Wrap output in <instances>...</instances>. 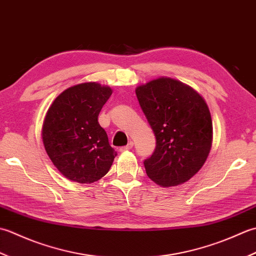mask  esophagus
Segmentation results:
<instances>
[{"instance_id": "esophagus-1", "label": "esophagus", "mask_w": 256, "mask_h": 256, "mask_svg": "<svg viewBox=\"0 0 256 256\" xmlns=\"http://www.w3.org/2000/svg\"><path fill=\"white\" fill-rule=\"evenodd\" d=\"M134 147V142H128V144H126V146H124V147H120V148H119V150H120L122 151H122H126V150H129V149H132Z\"/></svg>"}]
</instances>
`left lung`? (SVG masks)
<instances>
[{"mask_svg":"<svg viewBox=\"0 0 256 256\" xmlns=\"http://www.w3.org/2000/svg\"><path fill=\"white\" fill-rule=\"evenodd\" d=\"M139 105L156 137L146 174L162 186L191 179L210 152L212 119L199 94L172 78L161 77L136 90Z\"/></svg>","mask_w":256,"mask_h":256,"instance_id":"left-lung-1","label":"left lung"}]
</instances>
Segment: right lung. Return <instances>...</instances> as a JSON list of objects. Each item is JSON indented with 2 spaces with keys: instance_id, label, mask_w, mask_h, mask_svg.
I'll return each instance as SVG.
<instances>
[{
  "instance_id": "1",
  "label": "right lung",
  "mask_w": 256,
  "mask_h": 256,
  "mask_svg": "<svg viewBox=\"0 0 256 256\" xmlns=\"http://www.w3.org/2000/svg\"><path fill=\"white\" fill-rule=\"evenodd\" d=\"M112 90L97 82L67 88L52 104L42 129L46 152L66 178L78 184L102 179L117 156L98 114Z\"/></svg>"
}]
</instances>
